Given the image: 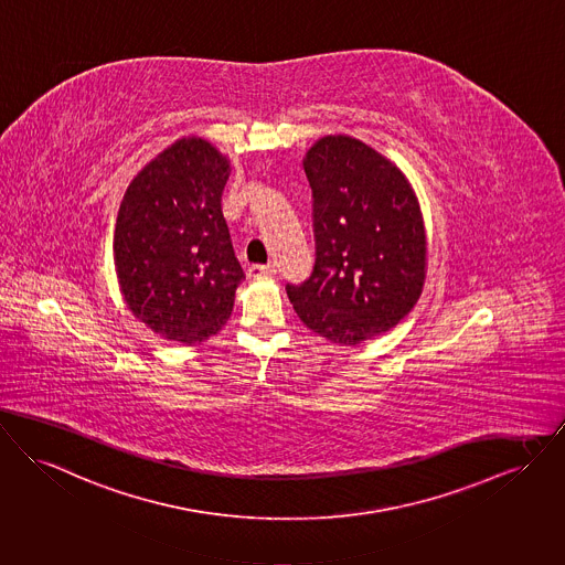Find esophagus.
Returning <instances> with one entry per match:
<instances>
[{"instance_id": "obj_1", "label": "esophagus", "mask_w": 565, "mask_h": 565, "mask_svg": "<svg viewBox=\"0 0 565 565\" xmlns=\"http://www.w3.org/2000/svg\"><path fill=\"white\" fill-rule=\"evenodd\" d=\"M277 270L273 265H252L247 268L249 277H273Z\"/></svg>"}]
</instances>
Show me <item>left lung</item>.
I'll list each match as a JSON object with an SVG mask.
<instances>
[{"instance_id":"1","label":"left lung","mask_w":565,"mask_h":565,"mask_svg":"<svg viewBox=\"0 0 565 565\" xmlns=\"http://www.w3.org/2000/svg\"><path fill=\"white\" fill-rule=\"evenodd\" d=\"M302 168L313 196L316 265L286 292L309 331L356 345L397 327L420 299V204L405 174L352 136L320 138Z\"/></svg>"}]
</instances>
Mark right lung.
Returning a JSON list of instances; mask_svg holds the SVG:
<instances>
[{
  "label": "right lung",
  "instance_id": "right-lung-1",
  "mask_svg": "<svg viewBox=\"0 0 565 565\" xmlns=\"http://www.w3.org/2000/svg\"><path fill=\"white\" fill-rule=\"evenodd\" d=\"M231 162L209 140L179 138L142 168L121 200L113 254L134 318L168 341L200 343L226 324L245 273L222 192Z\"/></svg>",
  "mask_w": 565,
  "mask_h": 565
}]
</instances>
